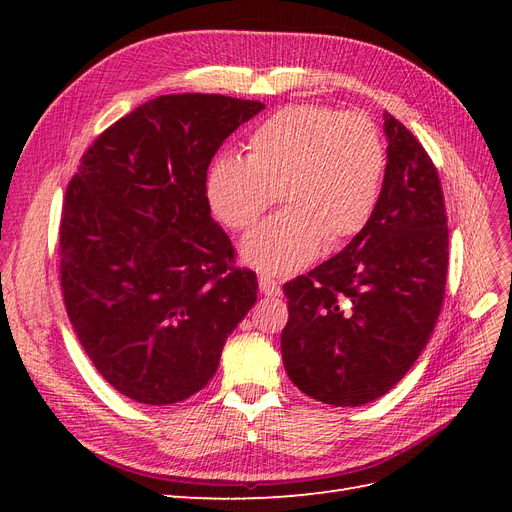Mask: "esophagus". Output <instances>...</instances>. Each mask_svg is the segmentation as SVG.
<instances>
[{
	"instance_id": "obj_1",
	"label": "esophagus",
	"mask_w": 512,
	"mask_h": 512,
	"mask_svg": "<svg viewBox=\"0 0 512 512\" xmlns=\"http://www.w3.org/2000/svg\"><path fill=\"white\" fill-rule=\"evenodd\" d=\"M258 286L267 297H280V282L273 280L271 275H258Z\"/></svg>"
}]
</instances>
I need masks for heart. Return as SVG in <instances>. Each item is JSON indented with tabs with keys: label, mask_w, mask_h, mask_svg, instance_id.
<instances>
[{
	"label": "heart",
	"mask_w": 512,
	"mask_h": 512,
	"mask_svg": "<svg viewBox=\"0 0 512 512\" xmlns=\"http://www.w3.org/2000/svg\"><path fill=\"white\" fill-rule=\"evenodd\" d=\"M386 151L361 113L299 104L262 121L247 158L220 156L207 173L211 211L232 230L250 228L277 198L284 211L241 241V260L258 271L292 273L354 237L374 213Z\"/></svg>",
	"instance_id": "b5f03b06"
}]
</instances>
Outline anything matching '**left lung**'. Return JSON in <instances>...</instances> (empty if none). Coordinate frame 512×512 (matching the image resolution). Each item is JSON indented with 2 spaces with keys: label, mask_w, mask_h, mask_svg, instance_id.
<instances>
[{
  "label": "left lung",
  "mask_w": 512,
  "mask_h": 512,
  "mask_svg": "<svg viewBox=\"0 0 512 512\" xmlns=\"http://www.w3.org/2000/svg\"><path fill=\"white\" fill-rule=\"evenodd\" d=\"M386 168L378 205L342 252L284 284L282 359L299 391L331 406L389 393L436 327L448 269L438 170L384 113Z\"/></svg>",
  "instance_id": "1"
}]
</instances>
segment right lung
Here are the masks:
<instances>
[{
	"label": "right lung",
	"mask_w": 512,
	"mask_h": 512,
	"mask_svg": "<svg viewBox=\"0 0 512 512\" xmlns=\"http://www.w3.org/2000/svg\"><path fill=\"white\" fill-rule=\"evenodd\" d=\"M262 108L218 94L149 100L96 138L68 185L66 312L102 378L138 404L203 389L256 303V273L230 267L205 183L222 143Z\"/></svg>",
	"instance_id": "right-lung-1"
}]
</instances>
